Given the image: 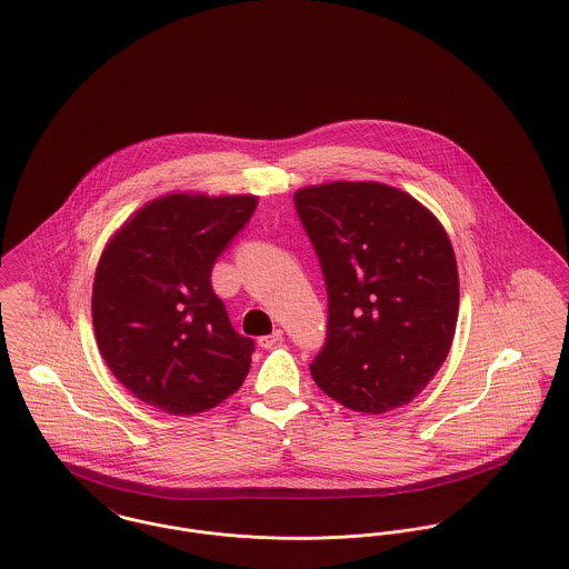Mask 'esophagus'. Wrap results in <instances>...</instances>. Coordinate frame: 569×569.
<instances>
[{
	"label": "esophagus",
	"mask_w": 569,
	"mask_h": 569,
	"mask_svg": "<svg viewBox=\"0 0 569 569\" xmlns=\"http://www.w3.org/2000/svg\"><path fill=\"white\" fill-rule=\"evenodd\" d=\"M280 341H282V330H273L271 335L260 337L259 346L260 348H271V346H276V343H280Z\"/></svg>",
	"instance_id": "obj_1"
}]
</instances>
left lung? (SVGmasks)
<instances>
[{"label": "left lung", "instance_id": "1", "mask_svg": "<svg viewBox=\"0 0 569 569\" xmlns=\"http://www.w3.org/2000/svg\"><path fill=\"white\" fill-rule=\"evenodd\" d=\"M296 208L328 289L317 387L357 413L409 405L446 361L459 317V269L441 221L402 189L326 182Z\"/></svg>", "mask_w": 569, "mask_h": 569}]
</instances>
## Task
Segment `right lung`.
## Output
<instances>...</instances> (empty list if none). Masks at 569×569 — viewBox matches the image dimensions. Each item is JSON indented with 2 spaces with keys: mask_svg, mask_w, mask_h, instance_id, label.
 Returning <instances> with one entry per match:
<instances>
[{
  "mask_svg": "<svg viewBox=\"0 0 569 569\" xmlns=\"http://www.w3.org/2000/svg\"><path fill=\"white\" fill-rule=\"evenodd\" d=\"M257 196L171 191L108 239L93 280V328L112 376L164 413H204L246 380L254 341L234 332L210 271Z\"/></svg>",
  "mask_w": 569,
  "mask_h": 569,
  "instance_id": "obj_1",
  "label": "right lung"
}]
</instances>
